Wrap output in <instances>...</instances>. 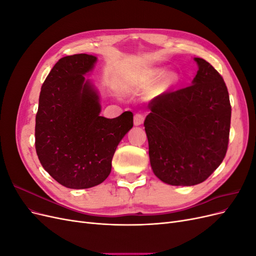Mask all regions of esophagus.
Masks as SVG:
<instances>
[{"label":"esophagus","instance_id":"1","mask_svg":"<svg viewBox=\"0 0 256 256\" xmlns=\"http://www.w3.org/2000/svg\"><path fill=\"white\" fill-rule=\"evenodd\" d=\"M144 122V115L141 114V113H136L134 115V124L136 126H140L142 125Z\"/></svg>","mask_w":256,"mask_h":256}]
</instances>
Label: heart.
Listing matches in <instances>:
<instances>
[{"mask_svg":"<svg viewBox=\"0 0 256 256\" xmlns=\"http://www.w3.org/2000/svg\"><path fill=\"white\" fill-rule=\"evenodd\" d=\"M159 80L160 81L158 84V92H164L171 88L177 82V76L174 72L164 74V69L154 68V69H150V70L144 72L143 76H141L140 82L143 88H150L158 82Z\"/></svg>","mask_w":256,"mask_h":256,"instance_id":"obj_1","label":"heart"}]
</instances>
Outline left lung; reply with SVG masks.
Returning a JSON list of instances; mask_svg holds the SVG:
<instances>
[{
    "mask_svg": "<svg viewBox=\"0 0 256 256\" xmlns=\"http://www.w3.org/2000/svg\"><path fill=\"white\" fill-rule=\"evenodd\" d=\"M194 60L198 70L190 86L154 98L144 122L152 172L172 186L206 180L228 145L232 108L226 82L208 62Z\"/></svg>",
    "mask_w": 256,
    "mask_h": 256,
    "instance_id": "left-lung-1",
    "label": "left lung"
}]
</instances>
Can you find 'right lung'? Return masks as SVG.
<instances>
[{
	"mask_svg": "<svg viewBox=\"0 0 256 256\" xmlns=\"http://www.w3.org/2000/svg\"><path fill=\"white\" fill-rule=\"evenodd\" d=\"M97 58H62L46 78L36 114L35 147L42 168L58 184L88 189L109 176L118 143L134 126V114L100 116L98 92L84 74Z\"/></svg>",
	"mask_w": 256,
	"mask_h": 256,
	"instance_id": "add662e5",
	"label": "right lung"
}]
</instances>
